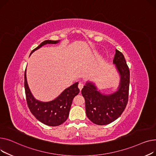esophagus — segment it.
<instances>
[{"label":"esophagus","mask_w":156,"mask_h":156,"mask_svg":"<svg viewBox=\"0 0 156 156\" xmlns=\"http://www.w3.org/2000/svg\"><path fill=\"white\" fill-rule=\"evenodd\" d=\"M83 86H84L83 84L81 83V82H79V84H78V87H79V89L80 90H82V88H83Z\"/></svg>","instance_id":"esophagus-1"}]
</instances>
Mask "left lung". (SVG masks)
I'll return each instance as SVG.
<instances>
[{
    "instance_id": "1",
    "label": "left lung",
    "mask_w": 156,
    "mask_h": 156,
    "mask_svg": "<svg viewBox=\"0 0 156 156\" xmlns=\"http://www.w3.org/2000/svg\"><path fill=\"white\" fill-rule=\"evenodd\" d=\"M113 63L121 77L116 92L102 94L90 82H87L81 90L85 99L86 115L96 125H105L114 122L122 114L129 101L130 70L123 53L118 50H116Z\"/></svg>"
}]
</instances>
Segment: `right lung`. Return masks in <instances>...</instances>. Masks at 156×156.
I'll list each match as a JSON object with an SVG mask.
<instances>
[{"instance_id":"right-lung-1","label":"right lung","mask_w":156,"mask_h":156,"mask_svg":"<svg viewBox=\"0 0 156 156\" xmlns=\"http://www.w3.org/2000/svg\"><path fill=\"white\" fill-rule=\"evenodd\" d=\"M59 41L45 40L31 52V54L46 44H55ZM30 54V55H31ZM78 82L64 90L62 94L51 101L41 102L34 98L26 80L24 72V89L27 106L31 113L38 120L43 124L51 126H58L68 118L70 109L74 98L79 93Z\"/></svg>"}]
</instances>
